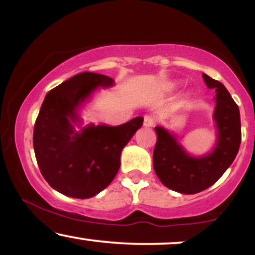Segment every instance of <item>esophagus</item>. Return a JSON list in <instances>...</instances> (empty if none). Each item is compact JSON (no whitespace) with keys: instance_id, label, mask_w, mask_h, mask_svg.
<instances>
[{"instance_id":"1","label":"esophagus","mask_w":255,"mask_h":255,"mask_svg":"<svg viewBox=\"0 0 255 255\" xmlns=\"http://www.w3.org/2000/svg\"><path fill=\"white\" fill-rule=\"evenodd\" d=\"M156 125V118L151 115H146L144 118V126L145 127H153Z\"/></svg>"}]
</instances>
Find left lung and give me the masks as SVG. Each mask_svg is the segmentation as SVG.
I'll use <instances>...</instances> for the list:
<instances>
[{
  "instance_id": "1",
  "label": "left lung",
  "mask_w": 255,
  "mask_h": 255,
  "mask_svg": "<svg viewBox=\"0 0 255 255\" xmlns=\"http://www.w3.org/2000/svg\"><path fill=\"white\" fill-rule=\"evenodd\" d=\"M209 89L216 90L213 119L218 129L217 144L211 153L192 157L163 127H156L157 142L153 151V168L165 187L182 194L203 192L224 174L238 154L241 144V120L238 104L225 86L203 74Z\"/></svg>"
}]
</instances>
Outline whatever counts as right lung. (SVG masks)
I'll return each mask as SVG.
<instances>
[{"label":"right lung","mask_w":255,"mask_h":255,"mask_svg":"<svg viewBox=\"0 0 255 255\" xmlns=\"http://www.w3.org/2000/svg\"><path fill=\"white\" fill-rule=\"evenodd\" d=\"M107 75L84 72L63 81L45 96L33 130V148L43 177L67 197H95L111 183L120 169L122 148L144 119L116 127L90 125L80 131L78 109L98 87H110Z\"/></svg>","instance_id":"add662e5"}]
</instances>
